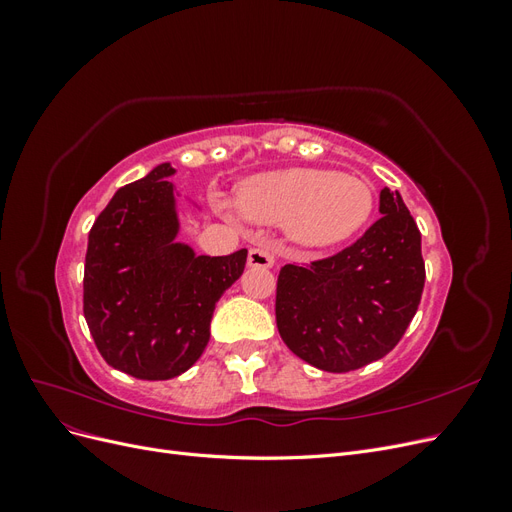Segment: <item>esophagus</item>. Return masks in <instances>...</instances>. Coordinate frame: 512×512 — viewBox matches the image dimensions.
Wrapping results in <instances>:
<instances>
[{"mask_svg":"<svg viewBox=\"0 0 512 512\" xmlns=\"http://www.w3.org/2000/svg\"><path fill=\"white\" fill-rule=\"evenodd\" d=\"M247 267L250 269H269L273 267V256L267 247H252L247 254Z\"/></svg>","mask_w":512,"mask_h":512,"instance_id":"34e87169","label":"esophagus"}]
</instances>
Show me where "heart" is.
I'll return each instance as SVG.
<instances>
[{"instance_id": "1", "label": "heart", "mask_w": 512, "mask_h": 512, "mask_svg": "<svg viewBox=\"0 0 512 512\" xmlns=\"http://www.w3.org/2000/svg\"><path fill=\"white\" fill-rule=\"evenodd\" d=\"M237 207L252 222L286 224L290 239L303 247H329L365 226L374 190L354 175L297 166L245 179Z\"/></svg>"}]
</instances>
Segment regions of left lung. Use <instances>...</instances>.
Instances as JSON below:
<instances>
[{"mask_svg":"<svg viewBox=\"0 0 512 512\" xmlns=\"http://www.w3.org/2000/svg\"><path fill=\"white\" fill-rule=\"evenodd\" d=\"M425 286L421 232L404 198L380 192V220L339 254L286 265L275 320L284 344L322 371L344 374L389 354L412 322Z\"/></svg>","mask_w":512,"mask_h":512,"instance_id":"1","label":"left lung"}]
</instances>
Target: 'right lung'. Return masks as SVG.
<instances>
[{
  "mask_svg": "<svg viewBox=\"0 0 512 512\" xmlns=\"http://www.w3.org/2000/svg\"><path fill=\"white\" fill-rule=\"evenodd\" d=\"M170 162L123 185L89 230L83 312L104 361L138 380L188 371L209 342L215 303L235 284L247 250L203 256L177 241Z\"/></svg>",
  "mask_w": 512,
  "mask_h": 512,
  "instance_id": "1",
  "label": "right lung"
}]
</instances>
